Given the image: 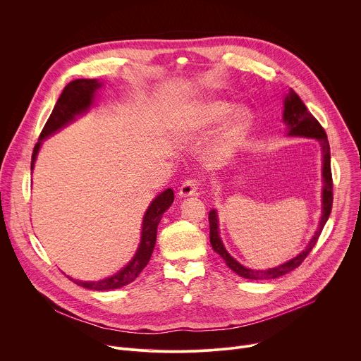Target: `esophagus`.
<instances>
[{"mask_svg": "<svg viewBox=\"0 0 361 361\" xmlns=\"http://www.w3.org/2000/svg\"><path fill=\"white\" fill-rule=\"evenodd\" d=\"M197 188H198V183L195 180H185L180 190H178V195L180 197H191L197 194Z\"/></svg>", "mask_w": 361, "mask_h": 361, "instance_id": "34e87169", "label": "esophagus"}]
</instances>
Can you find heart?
I'll return each mask as SVG.
<instances>
[{"label": "heart", "mask_w": 361, "mask_h": 361, "mask_svg": "<svg viewBox=\"0 0 361 361\" xmlns=\"http://www.w3.org/2000/svg\"><path fill=\"white\" fill-rule=\"evenodd\" d=\"M223 121L222 123L221 121ZM214 142V156L217 160H226L243 144L252 124V113L245 106H237L226 99L207 98L184 107L173 126L176 137L181 140H194L209 134L217 124Z\"/></svg>", "instance_id": "1"}]
</instances>
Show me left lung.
<instances>
[{
  "instance_id": "left-lung-1",
  "label": "left lung",
  "mask_w": 361,
  "mask_h": 361,
  "mask_svg": "<svg viewBox=\"0 0 361 361\" xmlns=\"http://www.w3.org/2000/svg\"><path fill=\"white\" fill-rule=\"evenodd\" d=\"M284 111H283V121L286 123L287 135L290 137H307V138H316L322 145V154H323V192H322V217L319 223V228L312 237L310 243L305 245V248L293 257L287 263H283L277 267L267 269V270H252L247 269L243 264H240L235 259H233L231 254L226 250L221 237H220V228H219V216L216 210H212L209 213V221H210V243L213 250L221 257L226 262L228 269H231L235 274H238L243 279L248 280H271L281 277L294 269H297L305 257L308 255L316 245L323 227L326 226L333 205V178H331V167H330V145L327 140V134L322 124L313 117V114L307 110L301 98L295 94L294 90L290 88L288 94L284 98Z\"/></svg>"
}]
</instances>
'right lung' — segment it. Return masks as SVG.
<instances>
[{"mask_svg": "<svg viewBox=\"0 0 361 361\" xmlns=\"http://www.w3.org/2000/svg\"><path fill=\"white\" fill-rule=\"evenodd\" d=\"M101 85L102 82H99L98 80H84V78L74 80L66 85L59 101L56 102L53 113H51L48 121L45 123L39 134L38 142L34 147L32 159H31V173L34 170V164H35L42 141L49 135L56 134L70 123H73L77 117L85 114L92 107L95 101V94L101 88ZM173 201H174V192L171 188H167L166 191H163L151 201L142 219L141 240H140L137 252L134 254L130 263L126 267H123L118 273L98 281L74 280L70 276L68 279L84 288L95 290V291L114 290L133 283L149 262V257L152 254L154 245H156V240H157V227L160 224L163 214L166 213V210L170 209Z\"/></svg>", "mask_w": 361, "mask_h": 361, "instance_id": "add662e5", "label": "right lung"}]
</instances>
